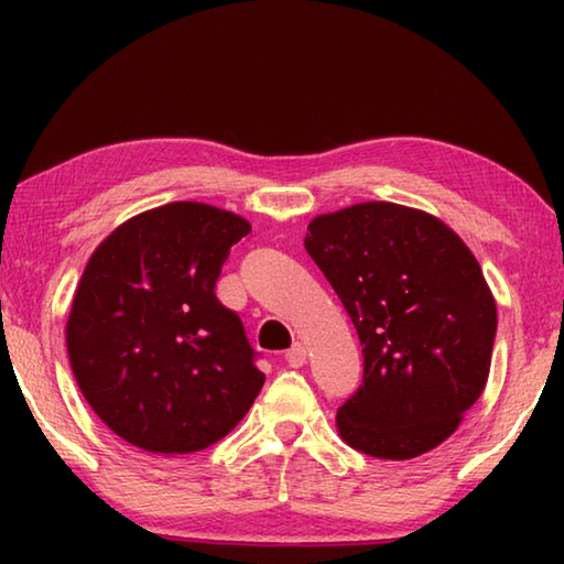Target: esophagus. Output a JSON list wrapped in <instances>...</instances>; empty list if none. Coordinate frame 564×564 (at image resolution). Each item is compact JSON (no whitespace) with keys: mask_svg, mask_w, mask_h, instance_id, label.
<instances>
[{"mask_svg":"<svg viewBox=\"0 0 564 564\" xmlns=\"http://www.w3.org/2000/svg\"><path fill=\"white\" fill-rule=\"evenodd\" d=\"M285 362H289L291 368H301L305 362V348L301 343H293V346L285 350Z\"/></svg>","mask_w":564,"mask_h":564,"instance_id":"obj_1","label":"esophagus"}]
</instances>
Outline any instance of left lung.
Returning a JSON list of instances; mask_svg holds the SVG:
<instances>
[{"mask_svg":"<svg viewBox=\"0 0 564 564\" xmlns=\"http://www.w3.org/2000/svg\"><path fill=\"white\" fill-rule=\"evenodd\" d=\"M305 251L362 346V383L336 417L343 441L383 460L447 441L488 383L498 330L470 248L441 218L368 202L313 218Z\"/></svg>","mask_w":564,"mask_h":564,"instance_id":"left-lung-1","label":"left lung"}]
</instances>
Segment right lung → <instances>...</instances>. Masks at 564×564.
<instances>
[{"instance_id": "right-lung-1", "label": "right lung", "mask_w": 564, "mask_h": 564, "mask_svg": "<svg viewBox=\"0 0 564 564\" xmlns=\"http://www.w3.org/2000/svg\"><path fill=\"white\" fill-rule=\"evenodd\" d=\"M231 212L176 202L121 224L84 269L66 350L82 395L123 441L184 455L238 425L265 376L238 313L216 299Z\"/></svg>"}]
</instances>
